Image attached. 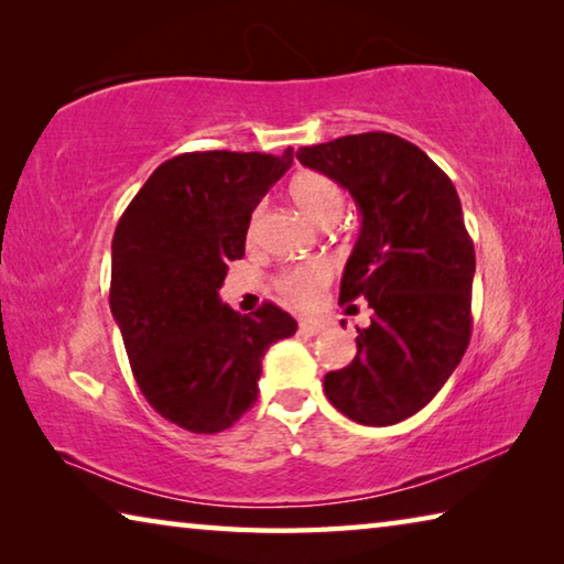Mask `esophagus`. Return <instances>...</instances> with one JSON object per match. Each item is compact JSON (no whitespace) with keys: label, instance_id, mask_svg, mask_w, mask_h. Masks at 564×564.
<instances>
[{"label":"esophagus","instance_id":"obj_1","mask_svg":"<svg viewBox=\"0 0 564 564\" xmlns=\"http://www.w3.org/2000/svg\"><path fill=\"white\" fill-rule=\"evenodd\" d=\"M299 328H301L303 336H318V333L326 328V326H323L321 321H301Z\"/></svg>","mask_w":564,"mask_h":564}]
</instances>
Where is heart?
I'll use <instances>...</instances> for the list:
<instances>
[{
    "mask_svg": "<svg viewBox=\"0 0 564 564\" xmlns=\"http://www.w3.org/2000/svg\"><path fill=\"white\" fill-rule=\"evenodd\" d=\"M289 194L291 202L299 206V212L303 216H308L311 221L318 226H330L333 221H338L343 206H346V196H343L340 186L326 174H318V171H299V174L291 178ZM259 216L261 214L256 212L251 218V234L256 231V226H259ZM328 281L330 265L323 261H308L283 271L279 279V291L291 303L301 305V308H308V305L318 303Z\"/></svg>",
    "mask_w": 564,
    "mask_h": 564,
    "instance_id": "1",
    "label": "heart"
}]
</instances>
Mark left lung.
Wrapping results in <instances>:
<instances>
[{"label":"left lung","mask_w":564,"mask_h":564,"mask_svg":"<svg viewBox=\"0 0 564 564\" xmlns=\"http://www.w3.org/2000/svg\"><path fill=\"white\" fill-rule=\"evenodd\" d=\"M295 159L352 196L360 234L340 303L373 311L350 366L323 378L326 398L360 425H395L437 395L470 343L475 248L453 181L386 131L303 147Z\"/></svg>","instance_id":"left-lung-1"}]
</instances>
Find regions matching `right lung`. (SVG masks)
<instances>
[{"label":"right lung","mask_w":564,"mask_h":564,"mask_svg":"<svg viewBox=\"0 0 564 564\" xmlns=\"http://www.w3.org/2000/svg\"><path fill=\"white\" fill-rule=\"evenodd\" d=\"M293 164L281 156L194 151L161 164L111 241V316L133 378L161 417L221 433L259 398L261 360L299 323L263 303H221L228 263L243 259L253 208Z\"/></svg>","instance_id":"add662e5"}]
</instances>
